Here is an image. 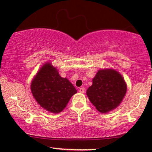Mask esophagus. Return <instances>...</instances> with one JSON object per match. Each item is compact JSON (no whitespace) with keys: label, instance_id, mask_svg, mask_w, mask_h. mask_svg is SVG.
<instances>
[{"label":"esophagus","instance_id":"1","mask_svg":"<svg viewBox=\"0 0 152 152\" xmlns=\"http://www.w3.org/2000/svg\"><path fill=\"white\" fill-rule=\"evenodd\" d=\"M79 92L81 93H84L85 92L84 88H79Z\"/></svg>","mask_w":152,"mask_h":152}]
</instances>
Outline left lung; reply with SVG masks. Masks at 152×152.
<instances>
[{
    "label": "left lung",
    "mask_w": 152,
    "mask_h": 152,
    "mask_svg": "<svg viewBox=\"0 0 152 152\" xmlns=\"http://www.w3.org/2000/svg\"><path fill=\"white\" fill-rule=\"evenodd\" d=\"M126 86L121 75L114 70H100L86 91L91 102L101 113H107L120 104Z\"/></svg>",
    "instance_id": "obj_1"
}]
</instances>
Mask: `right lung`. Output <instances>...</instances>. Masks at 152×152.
Instances as JSON below:
<instances>
[{"label":"right lung","instance_id":"obj_1","mask_svg":"<svg viewBox=\"0 0 152 152\" xmlns=\"http://www.w3.org/2000/svg\"><path fill=\"white\" fill-rule=\"evenodd\" d=\"M31 91L37 102L54 113L61 112L77 93L73 85L61 77L49 63L44 64L37 73L31 84Z\"/></svg>","mask_w":152,"mask_h":152}]
</instances>
